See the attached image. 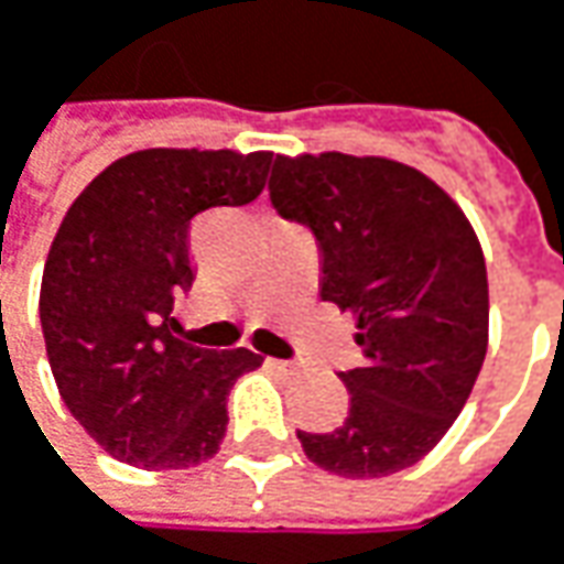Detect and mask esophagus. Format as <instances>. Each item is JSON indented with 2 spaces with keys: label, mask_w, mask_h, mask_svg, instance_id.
<instances>
[{
  "label": "esophagus",
  "mask_w": 564,
  "mask_h": 564,
  "mask_svg": "<svg viewBox=\"0 0 564 564\" xmlns=\"http://www.w3.org/2000/svg\"><path fill=\"white\" fill-rule=\"evenodd\" d=\"M278 369H283V372H296V362H286V359H271Z\"/></svg>",
  "instance_id": "obj_1"
}]
</instances>
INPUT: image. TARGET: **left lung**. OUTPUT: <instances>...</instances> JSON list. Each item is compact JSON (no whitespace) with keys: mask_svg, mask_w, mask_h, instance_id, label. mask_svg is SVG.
I'll list each match as a JSON object with an SVG mask.
<instances>
[{"mask_svg":"<svg viewBox=\"0 0 564 564\" xmlns=\"http://www.w3.org/2000/svg\"><path fill=\"white\" fill-rule=\"evenodd\" d=\"M271 205L312 230L322 300L356 318L362 362L340 372L350 413L334 432H296L337 477H388L452 429L489 340L479 239L445 188L388 158H278Z\"/></svg>","mask_w":564,"mask_h":564,"instance_id":"1","label":"left lung"}]
</instances>
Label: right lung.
<instances>
[{
	"mask_svg": "<svg viewBox=\"0 0 564 564\" xmlns=\"http://www.w3.org/2000/svg\"><path fill=\"white\" fill-rule=\"evenodd\" d=\"M271 151L148 148L110 163L62 217L40 283V325L68 413L116 460L185 470L217 454L227 398L261 356L180 340L192 220L256 202Z\"/></svg>",
	"mask_w": 564,
	"mask_h": 564,
	"instance_id": "1",
	"label": "right lung"
}]
</instances>
